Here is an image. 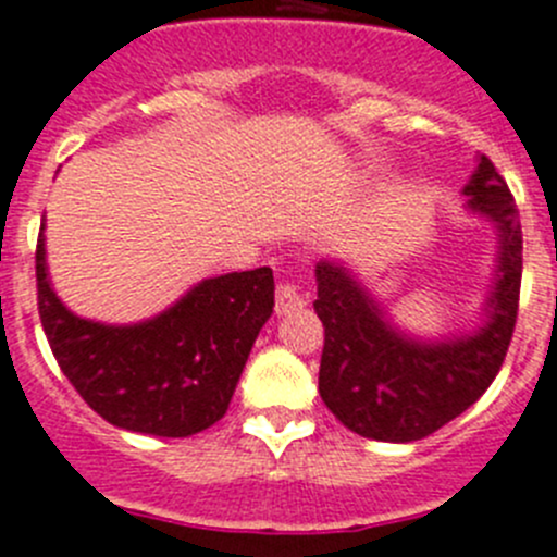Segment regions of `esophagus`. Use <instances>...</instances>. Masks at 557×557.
<instances>
[{"label": "esophagus", "instance_id": "obj_1", "mask_svg": "<svg viewBox=\"0 0 557 557\" xmlns=\"http://www.w3.org/2000/svg\"><path fill=\"white\" fill-rule=\"evenodd\" d=\"M274 299H277V313H290V310L305 308V305H308V294H305L302 285L294 283V280H283V283H277Z\"/></svg>", "mask_w": 557, "mask_h": 557}]
</instances>
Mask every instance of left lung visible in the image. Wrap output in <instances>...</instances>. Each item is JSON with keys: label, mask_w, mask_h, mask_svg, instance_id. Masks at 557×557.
<instances>
[{"label": "left lung", "mask_w": 557, "mask_h": 557, "mask_svg": "<svg viewBox=\"0 0 557 557\" xmlns=\"http://www.w3.org/2000/svg\"><path fill=\"white\" fill-rule=\"evenodd\" d=\"M467 206L500 233V267L490 299V324L472 337L418 343L398 335L346 267H315L324 324L319 393L346 429L382 443H412L434 434L478 401L495 382L511 346L522 285V225L506 178L481 156L465 186Z\"/></svg>", "instance_id": "8db88e82"}]
</instances>
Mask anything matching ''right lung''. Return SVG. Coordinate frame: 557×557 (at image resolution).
Instances as JSON below:
<instances>
[{
    "label": "right lung",
    "instance_id": "1",
    "mask_svg": "<svg viewBox=\"0 0 557 557\" xmlns=\"http://www.w3.org/2000/svg\"><path fill=\"white\" fill-rule=\"evenodd\" d=\"M38 313L54 360L92 412L117 429L191 436L227 412L255 337L274 308L272 269L202 280L168 313L107 326L74 315L35 249Z\"/></svg>",
    "mask_w": 557,
    "mask_h": 557
}]
</instances>
